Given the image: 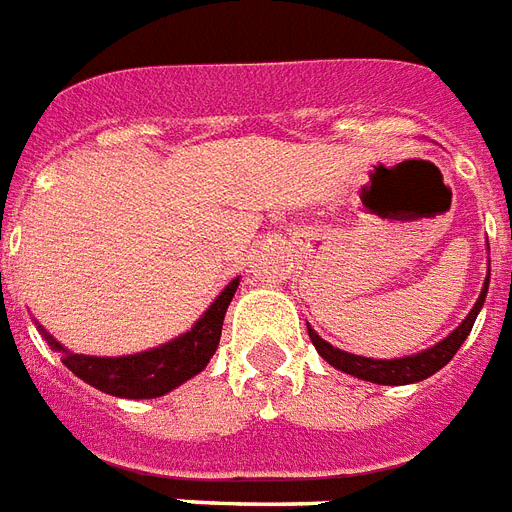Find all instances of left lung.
Listing matches in <instances>:
<instances>
[{
  "instance_id": "8db88e82",
  "label": "left lung",
  "mask_w": 512,
  "mask_h": 512,
  "mask_svg": "<svg viewBox=\"0 0 512 512\" xmlns=\"http://www.w3.org/2000/svg\"><path fill=\"white\" fill-rule=\"evenodd\" d=\"M486 290H489V276H486V284H483L481 298L475 300L473 311L464 317V322L456 327L454 333L448 335L446 341L435 343L432 349L421 351V354H413V357H400V360H370V357H357V354H349V351L333 349L330 343L322 341L311 327H308V335H311V343L317 346V351L325 357L333 368L349 373V376H357L362 381H373V384H389V386H403V384H416V381H424L432 373H438L446 362H451L459 346L464 343V338L470 335L475 325V317L481 311L483 300H486Z\"/></svg>"
}]
</instances>
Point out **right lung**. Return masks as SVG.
<instances>
[{
	"label": "right lung",
	"instance_id": "obj_1",
	"mask_svg": "<svg viewBox=\"0 0 512 512\" xmlns=\"http://www.w3.org/2000/svg\"><path fill=\"white\" fill-rule=\"evenodd\" d=\"M239 287V279L220 292V298L214 300L204 317L195 322L190 333L179 335L166 346H158L142 354L131 357H85V354H72L61 343L48 335L42 327L45 341L50 349L58 351V357L74 376L83 378L85 384L96 386L101 392L115 397H128V400H150L171 392L174 386L185 384L187 378L201 373L206 362L212 360L222 335V319L228 311L233 292Z\"/></svg>",
	"mask_w": 512,
	"mask_h": 512
}]
</instances>
